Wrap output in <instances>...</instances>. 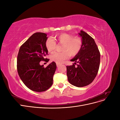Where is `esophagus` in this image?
<instances>
[{
    "label": "esophagus",
    "instance_id": "obj_1",
    "mask_svg": "<svg viewBox=\"0 0 120 120\" xmlns=\"http://www.w3.org/2000/svg\"><path fill=\"white\" fill-rule=\"evenodd\" d=\"M60 64H56L57 67H59L60 66Z\"/></svg>",
    "mask_w": 120,
    "mask_h": 120
}]
</instances>
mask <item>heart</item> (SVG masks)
I'll list each match as a JSON object with an SVG mask.
<instances>
[{"mask_svg":"<svg viewBox=\"0 0 120 120\" xmlns=\"http://www.w3.org/2000/svg\"><path fill=\"white\" fill-rule=\"evenodd\" d=\"M59 43L63 44L61 52H54L51 56L52 60L57 64L63 63L71 56H75L80 52L82 47V41L81 38L62 33L56 35L54 38ZM45 46L49 52H53L56 48V42L51 38H49L45 42Z\"/></svg>","mask_w":120,"mask_h":120,"instance_id":"1","label":"heart"}]
</instances>
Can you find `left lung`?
I'll return each instance as SVG.
<instances>
[{"mask_svg": "<svg viewBox=\"0 0 120 120\" xmlns=\"http://www.w3.org/2000/svg\"><path fill=\"white\" fill-rule=\"evenodd\" d=\"M79 34L82 37V47L80 52L71 60L79 64L77 67V63L67 66V75L71 85L83 87L95 79L100 67V53L93 38L82 30Z\"/></svg>", "mask_w": 120, "mask_h": 120, "instance_id": "1", "label": "left lung"}]
</instances>
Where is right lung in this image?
<instances>
[{
	"label": "right lung",
	"mask_w": 120,
	"mask_h": 120,
	"mask_svg": "<svg viewBox=\"0 0 120 120\" xmlns=\"http://www.w3.org/2000/svg\"><path fill=\"white\" fill-rule=\"evenodd\" d=\"M42 32L32 34L20 46L17 58V70L20 79L28 89L37 92L45 91L52 86L56 66L54 62L46 68L41 61L48 54L45 46L48 37Z\"/></svg>",
	"instance_id": "obj_1"
}]
</instances>
